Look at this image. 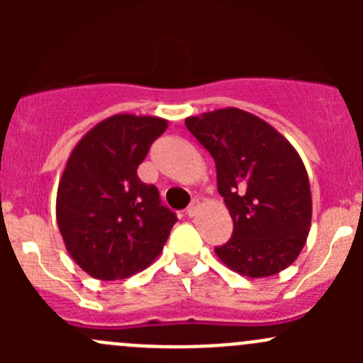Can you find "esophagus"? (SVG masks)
<instances>
[{"label": "esophagus", "instance_id": "1", "mask_svg": "<svg viewBox=\"0 0 363 363\" xmlns=\"http://www.w3.org/2000/svg\"><path fill=\"white\" fill-rule=\"evenodd\" d=\"M186 214H188L189 218H193V216L199 214V202H193L191 205H189V207L186 208Z\"/></svg>", "mask_w": 363, "mask_h": 363}]
</instances>
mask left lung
<instances>
[{"label":"left lung","mask_w":363,"mask_h":363,"mask_svg":"<svg viewBox=\"0 0 363 363\" xmlns=\"http://www.w3.org/2000/svg\"><path fill=\"white\" fill-rule=\"evenodd\" d=\"M216 161L218 191L233 235L216 255L240 276L269 277L298 258L313 216L311 186L296 149L274 126L235 107L186 117Z\"/></svg>","instance_id":"8db88e82"}]
</instances>
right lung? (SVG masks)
Masks as SVG:
<instances>
[{
  "label": "right lung",
  "instance_id": "obj_1",
  "mask_svg": "<svg viewBox=\"0 0 363 363\" xmlns=\"http://www.w3.org/2000/svg\"><path fill=\"white\" fill-rule=\"evenodd\" d=\"M167 128L163 117L116 113L91 128L65 164L57 226L68 255L94 279H126L163 251L177 218L137 168Z\"/></svg>",
  "mask_w": 363,
  "mask_h": 363
}]
</instances>
